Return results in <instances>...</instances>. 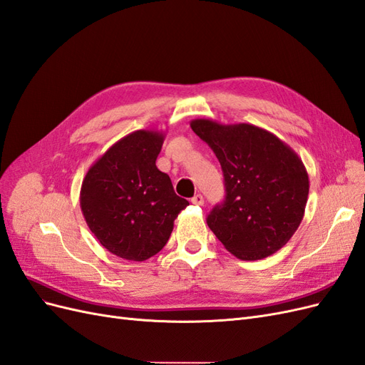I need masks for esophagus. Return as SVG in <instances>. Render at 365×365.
<instances>
[{"label":"esophagus","mask_w":365,"mask_h":365,"mask_svg":"<svg viewBox=\"0 0 365 365\" xmlns=\"http://www.w3.org/2000/svg\"><path fill=\"white\" fill-rule=\"evenodd\" d=\"M192 204H193V205H202V204H204L202 195H195V196L192 197Z\"/></svg>","instance_id":"34e87169"}]
</instances>
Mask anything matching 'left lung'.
I'll return each mask as SVG.
<instances>
[{"label":"left lung","instance_id":"left-lung-1","mask_svg":"<svg viewBox=\"0 0 365 365\" xmlns=\"http://www.w3.org/2000/svg\"><path fill=\"white\" fill-rule=\"evenodd\" d=\"M190 126L212 148L224 172L225 201L210 212V230L240 260L279 251L304 216L309 176L302 158L254 125L196 118Z\"/></svg>","mask_w":365,"mask_h":365}]
</instances>
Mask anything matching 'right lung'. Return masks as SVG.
<instances>
[{
  "label": "right lung",
  "instance_id": "obj_1",
  "mask_svg": "<svg viewBox=\"0 0 365 365\" xmlns=\"http://www.w3.org/2000/svg\"><path fill=\"white\" fill-rule=\"evenodd\" d=\"M164 134L140 129L118 140L86 172L81 208L96 239L115 256L143 262L168 244L189 201L175 193L157 157Z\"/></svg>",
  "mask_w": 365,
  "mask_h": 365
}]
</instances>
